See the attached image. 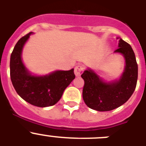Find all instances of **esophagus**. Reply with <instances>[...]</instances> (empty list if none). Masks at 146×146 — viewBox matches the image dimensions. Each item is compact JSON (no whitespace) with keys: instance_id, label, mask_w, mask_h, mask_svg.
<instances>
[{"instance_id":"34e87169","label":"esophagus","mask_w":146,"mask_h":146,"mask_svg":"<svg viewBox=\"0 0 146 146\" xmlns=\"http://www.w3.org/2000/svg\"><path fill=\"white\" fill-rule=\"evenodd\" d=\"M83 71H84V66L81 64H79L74 68V74L77 77H79L82 74Z\"/></svg>"}]
</instances>
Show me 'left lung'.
<instances>
[{
    "label": "left lung",
    "mask_w": 146,
    "mask_h": 146,
    "mask_svg": "<svg viewBox=\"0 0 146 146\" xmlns=\"http://www.w3.org/2000/svg\"><path fill=\"white\" fill-rule=\"evenodd\" d=\"M115 52L122 54L126 60L124 72L119 80L106 83L91 69L81 75L85 82L83 100L88 108L97 111H110L121 106L131 97L136 88L138 67L133 50L120 38L118 48Z\"/></svg>",
    "instance_id": "obj_1"
}]
</instances>
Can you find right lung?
Listing matches in <instances>:
<instances>
[{
  "label": "right lung",
  "mask_w": 146,
  "mask_h": 146,
  "mask_svg": "<svg viewBox=\"0 0 146 146\" xmlns=\"http://www.w3.org/2000/svg\"><path fill=\"white\" fill-rule=\"evenodd\" d=\"M31 32L22 37L15 45L10 58V77L19 96L32 105L52 106L61 98L64 90L75 78L74 69L56 71L44 77L32 76L21 59L23 47Z\"/></svg>",
  "instance_id": "add662e5"
}]
</instances>
